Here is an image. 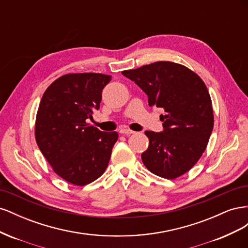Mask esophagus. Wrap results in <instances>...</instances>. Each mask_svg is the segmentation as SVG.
<instances>
[{
	"label": "esophagus",
	"mask_w": 248,
	"mask_h": 248,
	"mask_svg": "<svg viewBox=\"0 0 248 248\" xmlns=\"http://www.w3.org/2000/svg\"><path fill=\"white\" fill-rule=\"evenodd\" d=\"M120 133H121V134H127V136H128V134L134 133V131L131 130V129H128V128H123V129L120 130Z\"/></svg>",
	"instance_id": "1"
}]
</instances>
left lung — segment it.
Returning <instances> with one entry per match:
<instances>
[{"mask_svg": "<svg viewBox=\"0 0 248 248\" xmlns=\"http://www.w3.org/2000/svg\"><path fill=\"white\" fill-rule=\"evenodd\" d=\"M148 96L150 107L161 108L163 131H145L149 139L141 154L154 175L176 179L205 152L214 125L211 97L205 82L186 66L159 61L122 71Z\"/></svg>", "mask_w": 248, "mask_h": 248, "instance_id": "1", "label": "left lung"}]
</instances>
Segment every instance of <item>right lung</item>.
<instances>
[{
  "mask_svg": "<svg viewBox=\"0 0 248 248\" xmlns=\"http://www.w3.org/2000/svg\"><path fill=\"white\" fill-rule=\"evenodd\" d=\"M110 76L68 73L44 92L35 122V139L58 176L84 186L107 170L118 133L103 132L87 123L98 109Z\"/></svg>",
  "mask_w": 248,
  "mask_h": 248,
  "instance_id": "right-lung-1",
  "label": "right lung"
}]
</instances>
